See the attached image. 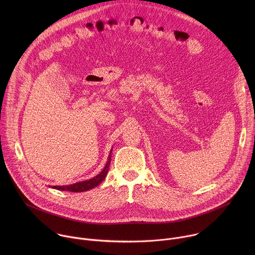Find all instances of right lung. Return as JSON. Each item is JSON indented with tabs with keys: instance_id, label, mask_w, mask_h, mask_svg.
<instances>
[{
	"instance_id": "add662e5",
	"label": "right lung",
	"mask_w": 255,
	"mask_h": 255,
	"mask_svg": "<svg viewBox=\"0 0 255 255\" xmlns=\"http://www.w3.org/2000/svg\"><path fill=\"white\" fill-rule=\"evenodd\" d=\"M110 160H111V154H110V156H109V160H108L105 168L103 169V171L101 173H99L97 176H95V177H93L89 180L81 181V183H77V184L69 185V186H62V187L54 186L52 188L56 189V190H59V191H68V192H72V193L85 192V191H89L91 189H94L95 187L100 185L102 181L105 179V177L108 173V170H109V165H110Z\"/></svg>"
}]
</instances>
